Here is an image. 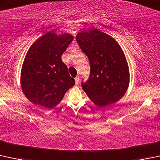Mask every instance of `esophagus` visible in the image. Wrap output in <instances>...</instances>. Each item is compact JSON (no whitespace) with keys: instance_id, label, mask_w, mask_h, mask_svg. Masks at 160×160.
Here are the masks:
<instances>
[{"instance_id":"obj_1","label":"esophagus","mask_w":160,"mask_h":160,"mask_svg":"<svg viewBox=\"0 0 160 160\" xmlns=\"http://www.w3.org/2000/svg\"><path fill=\"white\" fill-rule=\"evenodd\" d=\"M75 83H76V85H78L79 83H80V77H75Z\"/></svg>"}]
</instances>
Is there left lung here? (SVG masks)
<instances>
[{
    "mask_svg": "<svg viewBox=\"0 0 160 160\" xmlns=\"http://www.w3.org/2000/svg\"><path fill=\"white\" fill-rule=\"evenodd\" d=\"M76 40L90 60V78L82 83L90 100L98 107L120 100L129 87V70L118 42L97 29L83 30Z\"/></svg>",
    "mask_w": 160,
    "mask_h": 160,
    "instance_id": "1",
    "label": "left lung"
}]
</instances>
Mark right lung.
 Listing matches in <instances>:
<instances>
[{"instance_id":"right-lung-1","label":"right lung","mask_w":160,"mask_h":160,"mask_svg":"<svg viewBox=\"0 0 160 160\" xmlns=\"http://www.w3.org/2000/svg\"><path fill=\"white\" fill-rule=\"evenodd\" d=\"M73 40L70 33L48 32L28 50L21 71V86L32 103L47 109L58 106L75 84L61 56Z\"/></svg>"}]
</instances>
